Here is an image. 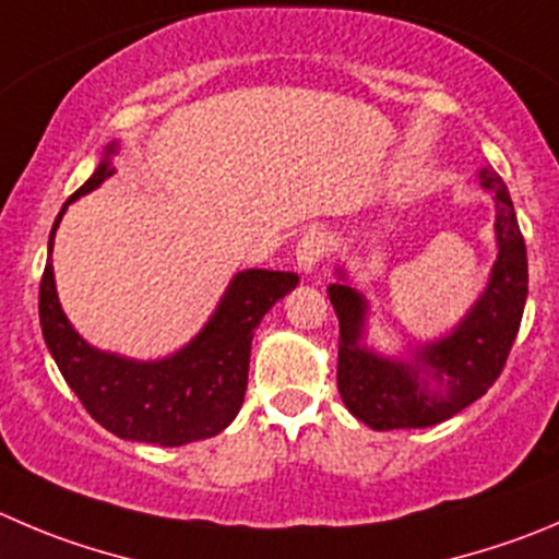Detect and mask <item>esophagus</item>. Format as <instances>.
Instances as JSON below:
<instances>
[{
	"mask_svg": "<svg viewBox=\"0 0 559 559\" xmlns=\"http://www.w3.org/2000/svg\"><path fill=\"white\" fill-rule=\"evenodd\" d=\"M323 252H326V236L321 230H307L296 243V263L305 274H310L323 260Z\"/></svg>",
	"mask_w": 559,
	"mask_h": 559,
	"instance_id": "34e87169",
	"label": "esophagus"
}]
</instances>
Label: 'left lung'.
I'll use <instances>...</instances> for the list:
<instances>
[{"label":"left lung","instance_id":"8db88e82","mask_svg":"<svg viewBox=\"0 0 559 559\" xmlns=\"http://www.w3.org/2000/svg\"><path fill=\"white\" fill-rule=\"evenodd\" d=\"M480 186L493 194L497 247L486 290L464 321L442 340L423 345L414 362L390 359L368 345V301L350 285H329L340 321L337 390L345 408L373 430L428 428L455 417L499 379L527 301V247L515 222L513 200L491 167L480 169ZM345 276L343 271H337Z\"/></svg>","mask_w":559,"mask_h":559}]
</instances>
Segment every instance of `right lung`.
<instances>
[{
	"label": "right lung",
	"mask_w": 559,
	"mask_h": 559,
	"mask_svg": "<svg viewBox=\"0 0 559 559\" xmlns=\"http://www.w3.org/2000/svg\"><path fill=\"white\" fill-rule=\"evenodd\" d=\"M115 151L111 142L104 162L71 194L51 227L49 260L40 280V329L62 379L95 423L129 442L180 448L222 433L236 419L247 392L254 329L276 301L296 288L299 276L294 271H238L203 332L167 359L136 362L93 348L71 326L57 299L51 247L68 205L115 173L109 162Z\"/></svg>",
	"instance_id": "right-lung-1"
}]
</instances>
